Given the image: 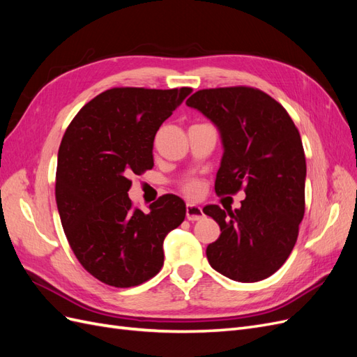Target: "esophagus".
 <instances>
[{"label":"esophagus","mask_w":357,"mask_h":357,"mask_svg":"<svg viewBox=\"0 0 357 357\" xmlns=\"http://www.w3.org/2000/svg\"><path fill=\"white\" fill-rule=\"evenodd\" d=\"M202 208L199 207V205H195V204H188L186 205V218L190 220V222H197V220H201L202 219Z\"/></svg>","instance_id":"1"}]
</instances>
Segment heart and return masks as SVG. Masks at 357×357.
I'll list each match as a JSON object with an SVG mask.
<instances>
[{
	"mask_svg": "<svg viewBox=\"0 0 357 357\" xmlns=\"http://www.w3.org/2000/svg\"><path fill=\"white\" fill-rule=\"evenodd\" d=\"M183 190H185L188 195L195 197L199 193V186H198L197 181H188V183H185V185H183Z\"/></svg>",
	"mask_w": 357,
	"mask_h": 357,
	"instance_id": "heart-1",
	"label": "heart"
}]
</instances>
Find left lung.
Here are the masks:
<instances>
[{
    "label": "left lung",
    "instance_id": "left-lung-1",
    "mask_svg": "<svg viewBox=\"0 0 357 357\" xmlns=\"http://www.w3.org/2000/svg\"><path fill=\"white\" fill-rule=\"evenodd\" d=\"M186 104L207 116L222 135L215 193L245 192L234 211L204 207L222 231L207 247L208 262L235 282H261L294 250L305 213L307 164L298 128L282 104L248 86L202 89Z\"/></svg>",
    "mask_w": 357,
    "mask_h": 357
}]
</instances>
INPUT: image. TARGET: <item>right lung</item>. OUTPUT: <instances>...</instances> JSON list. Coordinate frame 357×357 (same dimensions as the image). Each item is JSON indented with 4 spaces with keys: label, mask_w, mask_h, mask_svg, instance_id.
Instances as JSON below:
<instances>
[{
    "label": "right lung",
    "mask_w": 357,
    "mask_h": 357,
    "mask_svg": "<svg viewBox=\"0 0 357 357\" xmlns=\"http://www.w3.org/2000/svg\"><path fill=\"white\" fill-rule=\"evenodd\" d=\"M192 92L113 88L75 114L58 152L55 197L63 232L82 266L114 287L138 286L164 265L169 231L186 215V204L164 195L150 213L128 197L132 181L153 168L159 126Z\"/></svg>",
    "instance_id": "obj_1"
}]
</instances>
